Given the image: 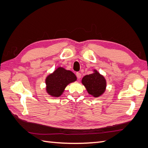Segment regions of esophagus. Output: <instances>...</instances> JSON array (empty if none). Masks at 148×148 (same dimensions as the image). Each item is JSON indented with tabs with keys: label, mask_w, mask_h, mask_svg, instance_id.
Wrapping results in <instances>:
<instances>
[{
	"label": "esophagus",
	"mask_w": 148,
	"mask_h": 148,
	"mask_svg": "<svg viewBox=\"0 0 148 148\" xmlns=\"http://www.w3.org/2000/svg\"><path fill=\"white\" fill-rule=\"evenodd\" d=\"M76 76H77L78 79H80L81 77V74L80 73V72H76Z\"/></svg>",
	"instance_id": "1"
}]
</instances>
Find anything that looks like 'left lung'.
I'll list each match as a JSON object with an SVG mask.
<instances>
[{
    "label": "left lung",
    "instance_id": "obj_1",
    "mask_svg": "<svg viewBox=\"0 0 148 148\" xmlns=\"http://www.w3.org/2000/svg\"><path fill=\"white\" fill-rule=\"evenodd\" d=\"M89 75H86L82 79V83L85 86L88 93L94 97H99L104 93L106 88V81L102 75L97 71Z\"/></svg>",
    "mask_w": 148,
    "mask_h": 148
}]
</instances>
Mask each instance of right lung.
Wrapping results in <instances>:
<instances>
[{
    "label": "right lung",
    "instance_id": "obj_1",
    "mask_svg": "<svg viewBox=\"0 0 148 148\" xmlns=\"http://www.w3.org/2000/svg\"><path fill=\"white\" fill-rule=\"evenodd\" d=\"M76 79V75L72 71L63 67H58L46 77V92L49 95L58 97L64 92L69 84L74 82Z\"/></svg>",
    "mask_w": 148,
    "mask_h": 148
}]
</instances>
